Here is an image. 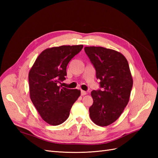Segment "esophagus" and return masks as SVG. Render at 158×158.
Here are the masks:
<instances>
[{"mask_svg":"<svg viewBox=\"0 0 158 158\" xmlns=\"http://www.w3.org/2000/svg\"><path fill=\"white\" fill-rule=\"evenodd\" d=\"M81 96H85L86 94H88V92H85V91H83V90H81Z\"/></svg>","mask_w":158,"mask_h":158,"instance_id":"obj_1","label":"esophagus"}]
</instances>
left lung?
I'll return each instance as SVG.
<instances>
[{
    "mask_svg": "<svg viewBox=\"0 0 158 158\" xmlns=\"http://www.w3.org/2000/svg\"><path fill=\"white\" fill-rule=\"evenodd\" d=\"M84 50L100 80V89L91 92L90 118L96 125L109 126L119 118L129 101L133 81L128 62L113 49L85 47Z\"/></svg>",
    "mask_w": 158,
    "mask_h": 158,
    "instance_id": "1",
    "label": "left lung"
}]
</instances>
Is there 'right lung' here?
Wrapping results in <instances>:
<instances>
[{"instance_id": "right-lung-1", "label": "right lung", "mask_w": 158, "mask_h": 158, "mask_svg": "<svg viewBox=\"0 0 158 158\" xmlns=\"http://www.w3.org/2000/svg\"><path fill=\"white\" fill-rule=\"evenodd\" d=\"M83 45H62L41 52L29 72L30 96L43 119L50 125L64 122L80 90L64 88L59 83L65 80L66 66Z\"/></svg>"}]
</instances>
